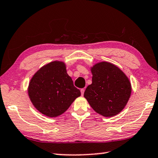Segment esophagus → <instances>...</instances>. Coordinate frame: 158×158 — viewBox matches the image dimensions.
I'll list each match as a JSON object with an SVG mask.
<instances>
[{
  "instance_id": "obj_1",
  "label": "esophagus",
  "mask_w": 158,
  "mask_h": 158,
  "mask_svg": "<svg viewBox=\"0 0 158 158\" xmlns=\"http://www.w3.org/2000/svg\"><path fill=\"white\" fill-rule=\"evenodd\" d=\"M84 92H85V89H84V88L81 89V95H83V94H84Z\"/></svg>"
}]
</instances>
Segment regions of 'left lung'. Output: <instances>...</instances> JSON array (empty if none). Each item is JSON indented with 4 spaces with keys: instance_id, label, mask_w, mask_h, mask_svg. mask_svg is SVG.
Returning a JSON list of instances; mask_svg holds the SVG:
<instances>
[{
    "instance_id": "left-lung-1",
    "label": "left lung",
    "mask_w": 158,
    "mask_h": 158,
    "mask_svg": "<svg viewBox=\"0 0 158 158\" xmlns=\"http://www.w3.org/2000/svg\"><path fill=\"white\" fill-rule=\"evenodd\" d=\"M92 83L86 88L84 97L96 112L106 117L121 112L131 92L129 80L115 65L101 62L92 68Z\"/></svg>"
}]
</instances>
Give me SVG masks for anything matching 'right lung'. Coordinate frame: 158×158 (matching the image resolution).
<instances>
[{"mask_svg":"<svg viewBox=\"0 0 158 158\" xmlns=\"http://www.w3.org/2000/svg\"><path fill=\"white\" fill-rule=\"evenodd\" d=\"M28 93L36 109L49 117L66 112L81 95L61 61H52L41 68L31 79Z\"/></svg>","mask_w":158,"mask_h":158,"instance_id":"add662e5","label":"right lung"}]
</instances>
